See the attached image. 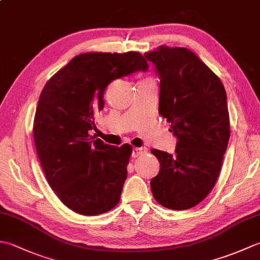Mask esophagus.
Here are the masks:
<instances>
[{
	"mask_svg": "<svg viewBox=\"0 0 260 260\" xmlns=\"http://www.w3.org/2000/svg\"><path fill=\"white\" fill-rule=\"evenodd\" d=\"M147 153V148L146 147H134L133 151H132V156L133 157H139L144 155V154Z\"/></svg>",
	"mask_w": 260,
	"mask_h": 260,
	"instance_id": "esophagus-1",
	"label": "esophagus"
}]
</instances>
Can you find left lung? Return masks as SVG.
I'll return each mask as SVG.
<instances>
[{
	"label": "left lung",
	"instance_id": "1",
	"mask_svg": "<svg viewBox=\"0 0 260 260\" xmlns=\"http://www.w3.org/2000/svg\"><path fill=\"white\" fill-rule=\"evenodd\" d=\"M144 57L159 77L158 113L179 140L173 155L151 150L159 162L151 190L164 208L191 209L211 192L222 168L230 137L227 93L189 49L161 46Z\"/></svg>",
	"mask_w": 260,
	"mask_h": 260
}]
</instances>
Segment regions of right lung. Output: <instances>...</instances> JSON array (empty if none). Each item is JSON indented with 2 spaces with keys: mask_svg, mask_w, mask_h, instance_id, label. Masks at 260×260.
Returning a JSON list of instances; mask_svg holds the SVG:
<instances>
[{
  "mask_svg": "<svg viewBox=\"0 0 260 260\" xmlns=\"http://www.w3.org/2000/svg\"><path fill=\"white\" fill-rule=\"evenodd\" d=\"M140 52H87L73 58L43 87L33 137L49 185L66 207L97 215L119 202L132 146H112L89 134L115 79L146 71Z\"/></svg>",
  "mask_w": 260,
  "mask_h": 260,
  "instance_id": "obj_1",
  "label": "right lung"
}]
</instances>
